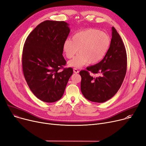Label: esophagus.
Returning <instances> with one entry per match:
<instances>
[{"label": "esophagus", "instance_id": "esophagus-1", "mask_svg": "<svg viewBox=\"0 0 146 146\" xmlns=\"http://www.w3.org/2000/svg\"><path fill=\"white\" fill-rule=\"evenodd\" d=\"M73 72L75 73H79V70L77 69H76V68H74L73 69Z\"/></svg>", "mask_w": 146, "mask_h": 146}]
</instances>
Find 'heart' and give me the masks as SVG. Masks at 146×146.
I'll use <instances>...</instances> for the list:
<instances>
[{"label":"heart","instance_id":"obj_1","mask_svg":"<svg viewBox=\"0 0 146 146\" xmlns=\"http://www.w3.org/2000/svg\"><path fill=\"white\" fill-rule=\"evenodd\" d=\"M111 44V38L106 33L88 29L78 31L64 42L63 49L66 58H73L78 51L79 54L68 62L69 66L80 68L90 63L94 64L101 61L108 53Z\"/></svg>","mask_w":146,"mask_h":146}]
</instances>
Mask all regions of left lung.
<instances>
[{
    "label": "left lung",
    "instance_id": "left-lung-1",
    "mask_svg": "<svg viewBox=\"0 0 146 146\" xmlns=\"http://www.w3.org/2000/svg\"><path fill=\"white\" fill-rule=\"evenodd\" d=\"M126 69V49L120 35L112 27L111 44L107 55L98 63L80 72L83 95L88 100L98 103L111 99L120 88ZM89 72L99 76H92Z\"/></svg>",
    "mask_w": 146,
    "mask_h": 146
}]
</instances>
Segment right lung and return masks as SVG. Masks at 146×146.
Wrapping results in <instances>:
<instances>
[{
  "label": "right lung",
  "instance_id": "add662e5",
  "mask_svg": "<svg viewBox=\"0 0 146 146\" xmlns=\"http://www.w3.org/2000/svg\"><path fill=\"white\" fill-rule=\"evenodd\" d=\"M64 21L46 20L29 35L24 45L22 66L26 82L33 93L45 102L60 100L73 70L66 63L63 45L70 33ZM63 69L62 71L60 69Z\"/></svg>",
  "mask_w": 146,
  "mask_h": 146
}]
</instances>
